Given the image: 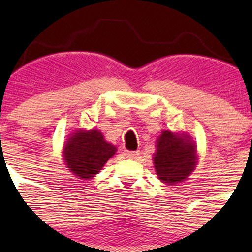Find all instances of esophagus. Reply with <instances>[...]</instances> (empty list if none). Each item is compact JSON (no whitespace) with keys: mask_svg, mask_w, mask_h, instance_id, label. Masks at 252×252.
Segmentation results:
<instances>
[{"mask_svg":"<svg viewBox=\"0 0 252 252\" xmlns=\"http://www.w3.org/2000/svg\"><path fill=\"white\" fill-rule=\"evenodd\" d=\"M139 154H140L139 151H124V156L126 158H136L139 156Z\"/></svg>","mask_w":252,"mask_h":252,"instance_id":"1","label":"esophagus"}]
</instances>
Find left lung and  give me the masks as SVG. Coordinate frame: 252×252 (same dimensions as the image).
<instances>
[{"label": "left lung", "instance_id": "8db88e82", "mask_svg": "<svg viewBox=\"0 0 252 252\" xmlns=\"http://www.w3.org/2000/svg\"><path fill=\"white\" fill-rule=\"evenodd\" d=\"M154 163L158 179L166 184L187 180L196 166V145L189 136L163 130L156 142Z\"/></svg>", "mask_w": 252, "mask_h": 252}]
</instances>
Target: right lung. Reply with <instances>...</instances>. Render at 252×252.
<instances>
[{
	"instance_id": "add662e5",
	"label": "right lung",
	"mask_w": 252,
	"mask_h": 252,
	"mask_svg": "<svg viewBox=\"0 0 252 252\" xmlns=\"http://www.w3.org/2000/svg\"><path fill=\"white\" fill-rule=\"evenodd\" d=\"M116 151L100 130H77L65 141L63 159L75 177L86 180L95 177Z\"/></svg>"
}]
</instances>
